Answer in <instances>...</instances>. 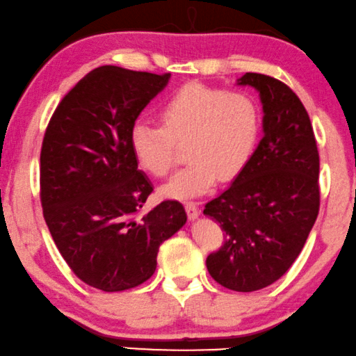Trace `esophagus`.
<instances>
[{
  "label": "esophagus",
  "instance_id": "esophagus-1",
  "mask_svg": "<svg viewBox=\"0 0 356 356\" xmlns=\"http://www.w3.org/2000/svg\"><path fill=\"white\" fill-rule=\"evenodd\" d=\"M185 211H187V216H188V219H197L198 218V214H200V211H198V207H197V203L195 202H187L185 203Z\"/></svg>",
  "mask_w": 356,
  "mask_h": 356
}]
</instances>
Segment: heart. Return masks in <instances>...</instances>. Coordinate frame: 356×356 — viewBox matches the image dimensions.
Wrapping results in <instances>:
<instances>
[{
	"label": "heart",
	"instance_id": "heart-1",
	"mask_svg": "<svg viewBox=\"0 0 356 356\" xmlns=\"http://www.w3.org/2000/svg\"><path fill=\"white\" fill-rule=\"evenodd\" d=\"M159 127L130 129L135 161L149 176L166 177L176 164V145L185 143L188 163L163 187L164 197L207 193L218 177L232 180L248 166L261 135V109L252 95L188 83L156 111Z\"/></svg>",
	"mask_w": 356,
	"mask_h": 356
}]
</instances>
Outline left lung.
<instances>
[{"label":"left lung","mask_w":356,"mask_h":356,"mask_svg":"<svg viewBox=\"0 0 356 356\" xmlns=\"http://www.w3.org/2000/svg\"><path fill=\"white\" fill-rule=\"evenodd\" d=\"M237 83L259 92L264 135L248 166L203 209L224 230L207 268L222 287L253 292L282 277L307 242L319 211V153L307 109L287 85L257 72Z\"/></svg>","instance_id":"1"}]
</instances>
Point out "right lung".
Masks as SVG:
<instances>
[{
  "label": "right lung",
  "instance_id": "obj_1",
  "mask_svg": "<svg viewBox=\"0 0 356 356\" xmlns=\"http://www.w3.org/2000/svg\"><path fill=\"white\" fill-rule=\"evenodd\" d=\"M171 74L102 66L53 113L40 153L43 218L74 274L90 287L121 292L156 269L159 245L187 222L176 200L142 208L153 185L130 149V129Z\"/></svg>",
  "mask_w": 356,
  "mask_h": 356
}]
</instances>
